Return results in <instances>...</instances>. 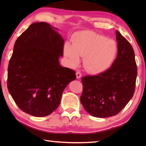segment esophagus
<instances>
[{
  "label": "esophagus",
  "instance_id": "obj_1",
  "mask_svg": "<svg viewBox=\"0 0 146 146\" xmlns=\"http://www.w3.org/2000/svg\"><path fill=\"white\" fill-rule=\"evenodd\" d=\"M76 78L77 79H80L82 77V74L80 71H77L76 73Z\"/></svg>",
  "mask_w": 146,
  "mask_h": 146
}]
</instances>
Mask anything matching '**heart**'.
Listing matches in <instances>:
<instances>
[{
  "instance_id": "1",
  "label": "heart",
  "mask_w": 146,
  "mask_h": 146,
  "mask_svg": "<svg viewBox=\"0 0 146 146\" xmlns=\"http://www.w3.org/2000/svg\"><path fill=\"white\" fill-rule=\"evenodd\" d=\"M64 54L73 66L83 57V66L88 72L99 74L110 67L117 52V45L113 39L90 31L79 32L74 36L72 44L66 43Z\"/></svg>"
}]
</instances>
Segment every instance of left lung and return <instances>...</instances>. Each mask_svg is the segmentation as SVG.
I'll use <instances>...</instances> for the list:
<instances>
[{
    "label": "left lung",
    "mask_w": 146,
    "mask_h": 146,
    "mask_svg": "<svg viewBox=\"0 0 146 146\" xmlns=\"http://www.w3.org/2000/svg\"><path fill=\"white\" fill-rule=\"evenodd\" d=\"M117 56L111 66L95 76L83 77L80 101L91 115L105 118L119 113L134 94L137 69L131 44L117 30Z\"/></svg>",
    "instance_id": "1"
}]
</instances>
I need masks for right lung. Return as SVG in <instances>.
<instances>
[{
    "label": "right lung",
    "mask_w": 146,
    "mask_h": 146,
    "mask_svg": "<svg viewBox=\"0 0 146 146\" xmlns=\"http://www.w3.org/2000/svg\"><path fill=\"white\" fill-rule=\"evenodd\" d=\"M44 22L32 24L15 42L7 73L9 94L19 108L35 117L56 109L75 71L61 66L64 39Z\"/></svg>",
    "instance_id": "right-lung-1"
}]
</instances>
